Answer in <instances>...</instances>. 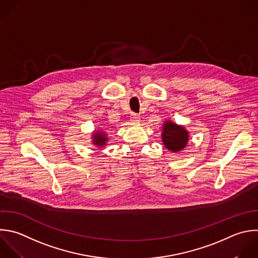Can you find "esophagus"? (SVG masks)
<instances>
[{"label": "esophagus", "instance_id": "esophagus-1", "mask_svg": "<svg viewBox=\"0 0 258 258\" xmlns=\"http://www.w3.org/2000/svg\"><path fill=\"white\" fill-rule=\"evenodd\" d=\"M130 119H131V121H132V122L137 123V122H139V121H140V116H139L138 114H136V113H132V114H131V116H130Z\"/></svg>", "mask_w": 258, "mask_h": 258}]
</instances>
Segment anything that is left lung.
<instances>
[{
  "label": "left lung",
  "mask_w": 258,
  "mask_h": 258,
  "mask_svg": "<svg viewBox=\"0 0 258 258\" xmlns=\"http://www.w3.org/2000/svg\"><path fill=\"white\" fill-rule=\"evenodd\" d=\"M161 139L164 146L172 152L182 150L188 142V132L183 126L171 121H165L162 127Z\"/></svg>",
  "instance_id": "left-lung-1"
}]
</instances>
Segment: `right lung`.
Returning <instances> with one entry per match:
<instances>
[{"mask_svg":"<svg viewBox=\"0 0 258 258\" xmlns=\"http://www.w3.org/2000/svg\"><path fill=\"white\" fill-rule=\"evenodd\" d=\"M108 138H107V133L105 131H101V130H97L95 131V133L93 134V144H95L98 147H103L104 145H106Z\"/></svg>","mask_w":258,"mask_h":258,"instance_id":"1","label":"right lung"}]
</instances>
